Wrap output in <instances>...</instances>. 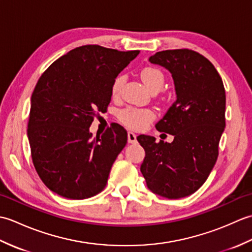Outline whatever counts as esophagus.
I'll return each mask as SVG.
<instances>
[{
  "label": "esophagus",
  "instance_id": "esophagus-1",
  "mask_svg": "<svg viewBox=\"0 0 252 252\" xmlns=\"http://www.w3.org/2000/svg\"><path fill=\"white\" fill-rule=\"evenodd\" d=\"M127 142L131 144H134L136 142V135L134 134V133H132V132L127 133Z\"/></svg>",
  "mask_w": 252,
  "mask_h": 252
}]
</instances>
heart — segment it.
I'll return each mask as SVG.
<instances>
[{
	"mask_svg": "<svg viewBox=\"0 0 252 252\" xmlns=\"http://www.w3.org/2000/svg\"><path fill=\"white\" fill-rule=\"evenodd\" d=\"M141 78L144 84L146 85L148 90L159 91L162 89L164 84V74L158 68L155 67H145L141 71ZM126 81V77L123 74L117 76L111 85V94L116 96ZM119 118L123 125L133 130H144L155 119L154 111L147 108H136V107H127L122 109L119 114Z\"/></svg>",
	"mask_w": 252,
	"mask_h": 252,
	"instance_id": "b5f03b06",
	"label": "heart"
}]
</instances>
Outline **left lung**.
Here are the masks:
<instances>
[{
	"instance_id": "8db88e82",
	"label": "left lung",
	"mask_w": 252,
	"mask_h": 252,
	"mask_svg": "<svg viewBox=\"0 0 252 252\" xmlns=\"http://www.w3.org/2000/svg\"><path fill=\"white\" fill-rule=\"evenodd\" d=\"M149 62L172 73L176 100L156 125L172 143L140 135L146 156L141 172L148 189L169 199L191 195L205 183L219 156L225 127V89L212 63L189 49L157 52Z\"/></svg>"
}]
</instances>
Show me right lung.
I'll list each match as a JSON object with an SVG mask.
<instances>
[{
    "instance_id": "1",
    "label": "right lung",
    "mask_w": 252,
    "mask_h": 252,
    "mask_svg": "<svg viewBox=\"0 0 252 252\" xmlns=\"http://www.w3.org/2000/svg\"><path fill=\"white\" fill-rule=\"evenodd\" d=\"M140 51L83 45L42 73L31 96L28 138L34 168L47 189L68 199L103 190L127 133L112 123L92 137L89 129L108 107L115 78Z\"/></svg>"
}]
</instances>
